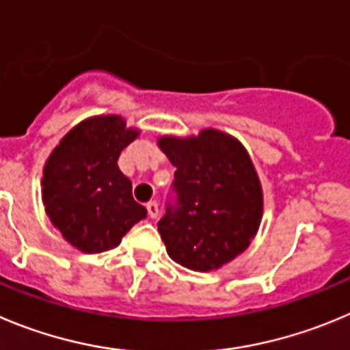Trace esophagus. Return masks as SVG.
<instances>
[{
  "label": "esophagus",
  "instance_id": "esophagus-1",
  "mask_svg": "<svg viewBox=\"0 0 350 350\" xmlns=\"http://www.w3.org/2000/svg\"><path fill=\"white\" fill-rule=\"evenodd\" d=\"M146 211H148V215L150 217H153V219H155V217H159V214H160L159 204H157V202H148V204H146Z\"/></svg>",
  "mask_w": 350,
  "mask_h": 350
}]
</instances>
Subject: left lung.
<instances>
[{
    "label": "left lung",
    "instance_id": "left-lung-1",
    "mask_svg": "<svg viewBox=\"0 0 350 350\" xmlns=\"http://www.w3.org/2000/svg\"><path fill=\"white\" fill-rule=\"evenodd\" d=\"M160 150L176 167L159 233L174 262L217 269L240 256L259 230L262 188L245 146L217 129L198 136H162Z\"/></svg>",
    "mask_w": 350,
    "mask_h": 350
}]
</instances>
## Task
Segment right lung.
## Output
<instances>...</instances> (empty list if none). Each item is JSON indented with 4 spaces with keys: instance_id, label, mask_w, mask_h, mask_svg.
Here are the masks:
<instances>
[{
    "instance_id": "right-lung-1",
    "label": "right lung",
    "mask_w": 350,
    "mask_h": 350,
    "mask_svg": "<svg viewBox=\"0 0 350 350\" xmlns=\"http://www.w3.org/2000/svg\"><path fill=\"white\" fill-rule=\"evenodd\" d=\"M120 116L90 117L60 139L42 169V204L62 237L84 254H100L120 243L146 217L120 172V152L135 142Z\"/></svg>"
}]
</instances>
